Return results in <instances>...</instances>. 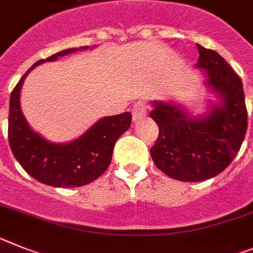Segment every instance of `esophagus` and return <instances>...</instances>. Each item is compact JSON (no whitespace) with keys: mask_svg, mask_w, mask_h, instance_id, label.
I'll return each instance as SVG.
<instances>
[{"mask_svg":"<svg viewBox=\"0 0 253 253\" xmlns=\"http://www.w3.org/2000/svg\"><path fill=\"white\" fill-rule=\"evenodd\" d=\"M131 115H133L134 122L142 120L146 116V103H144V101H137L135 102L133 111H131Z\"/></svg>","mask_w":253,"mask_h":253,"instance_id":"obj_1","label":"esophagus"}]
</instances>
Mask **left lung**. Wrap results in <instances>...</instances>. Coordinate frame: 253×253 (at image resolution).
Wrapping results in <instances>:
<instances>
[{"label": "left lung", "instance_id": "obj_1", "mask_svg": "<svg viewBox=\"0 0 253 253\" xmlns=\"http://www.w3.org/2000/svg\"><path fill=\"white\" fill-rule=\"evenodd\" d=\"M196 68L204 70L205 87L216 97L204 114L194 115L174 100L151 102L159 125L150 150L155 165L180 182H202L225 170L238 153L247 130V110L241 78L217 52L197 44Z\"/></svg>", "mask_w": 253, "mask_h": 253}]
</instances>
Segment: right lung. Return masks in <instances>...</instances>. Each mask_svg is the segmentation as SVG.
<instances>
[{
  "label": "right lung",
  "mask_w": 253,
  "mask_h": 253,
  "mask_svg": "<svg viewBox=\"0 0 253 253\" xmlns=\"http://www.w3.org/2000/svg\"><path fill=\"white\" fill-rule=\"evenodd\" d=\"M88 48V46L68 48L48 59L37 61L23 75L10 97L8 143L15 159L36 180L57 188L82 187L102 175L111 163L112 150L118 138L130 126V112L106 116L94 123L81 137L66 143H56L34 131L24 118L20 92L30 71L43 62L56 61L62 56L77 52L78 49Z\"/></svg>",
  "instance_id": "add662e5"
}]
</instances>
